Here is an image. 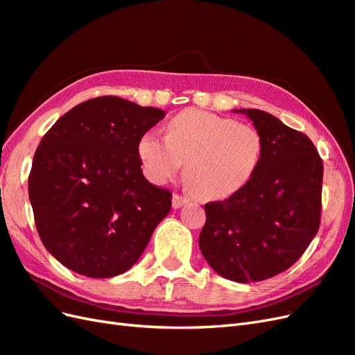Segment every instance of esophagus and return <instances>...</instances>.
<instances>
[{
  "instance_id": "esophagus-1",
  "label": "esophagus",
  "mask_w": 355,
  "mask_h": 355,
  "mask_svg": "<svg viewBox=\"0 0 355 355\" xmlns=\"http://www.w3.org/2000/svg\"><path fill=\"white\" fill-rule=\"evenodd\" d=\"M189 200L187 197H182L179 194H175L173 198H171V204H173V209H180L182 206H185Z\"/></svg>"
}]
</instances>
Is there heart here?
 <instances>
[{
  "label": "heart",
  "mask_w": 355,
  "mask_h": 355,
  "mask_svg": "<svg viewBox=\"0 0 355 355\" xmlns=\"http://www.w3.org/2000/svg\"><path fill=\"white\" fill-rule=\"evenodd\" d=\"M146 176L155 184L175 178L185 164V182L201 200H225L254 176L263 155L256 127L201 110H185L167 123V136L146 132L137 142Z\"/></svg>",
  "instance_id": "heart-1"
}]
</instances>
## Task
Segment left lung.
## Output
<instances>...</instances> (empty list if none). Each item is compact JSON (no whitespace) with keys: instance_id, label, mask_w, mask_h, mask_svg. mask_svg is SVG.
I'll return each instance as SVG.
<instances>
[{"instance_id":"obj_1","label":"left lung","mask_w":355,"mask_h":355,"mask_svg":"<svg viewBox=\"0 0 355 355\" xmlns=\"http://www.w3.org/2000/svg\"><path fill=\"white\" fill-rule=\"evenodd\" d=\"M263 137V155L240 192L207 202L204 259L237 283L268 280L304 254L320 227L323 161L311 139L261 110H234Z\"/></svg>"}]
</instances>
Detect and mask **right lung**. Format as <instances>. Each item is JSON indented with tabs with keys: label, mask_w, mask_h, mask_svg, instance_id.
<instances>
[{
	"label": "right lung",
	"mask_w": 355,
	"mask_h": 355,
	"mask_svg": "<svg viewBox=\"0 0 355 355\" xmlns=\"http://www.w3.org/2000/svg\"><path fill=\"white\" fill-rule=\"evenodd\" d=\"M166 112L115 96L85 101L41 139L28 180L40 239L68 270L120 275L137 262L171 209L149 184L137 142Z\"/></svg>",
	"instance_id": "add662e5"
}]
</instances>
